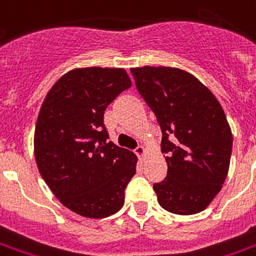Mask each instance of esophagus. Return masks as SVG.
I'll list each match as a JSON object with an SVG mask.
<instances>
[{
    "label": "esophagus",
    "instance_id": "esophagus-1",
    "mask_svg": "<svg viewBox=\"0 0 256 256\" xmlns=\"http://www.w3.org/2000/svg\"><path fill=\"white\" fill-rule=\"evenodd\" d=\"M145 152H146V149L145 148H144V146H136V149H134V153L136 154V156H144V154H145Z\"/></svg>",
    "mask_w": 256,
    "mask_h": 256
}]
</instances>
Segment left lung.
Segmentation results:
<instances>
[{
	"instance_id": "obj_1",
	"label": "left lung",
	"mask_w": 256,
	"mask_h": 256,
	"mask_svg": "<svg viewBox=\"0 0 256 256\" xmlns=\"http://www.w3.org/2000/svg\"><path fill=\"white\" fill-rule=\"evenodd\" d=\"M130 71L162 132L168 174L153 185L160 206L176 214H198L228 174L232 132L223 108L189 72L149 66Z\"/></svg>"
}]
</instances>
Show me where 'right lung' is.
<instances>
[{
  "label": "right lung",
  "instance_id": "right-lung-1",
  "mask_svg": "<svg viewBox=\"0 0 256 256\" xmlns=\"http://www.w3.org/2000/svg\"><path fill=\"white\" fill-rule=\"evenodd\" d=\"M130 86L122 68H76L54 83L38 112V172L60 202L84 218L118 212L136 174V154L108 142L103 124L107 106Z\"/></svg>",
  "mask_w": 256,
  "mask_h": 256
}]
</instances>
